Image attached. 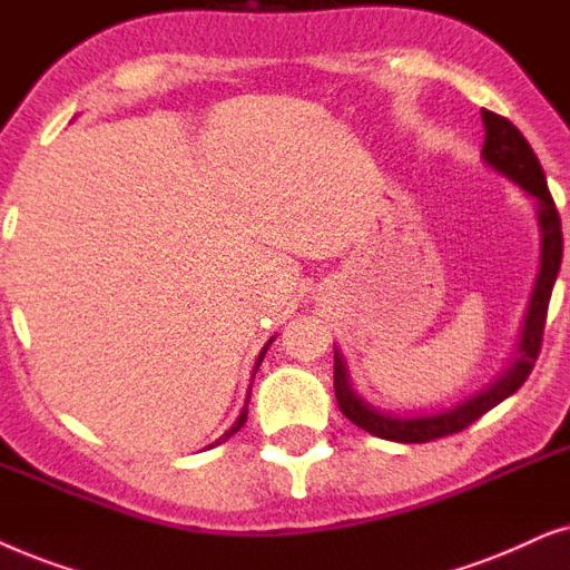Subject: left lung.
I'll return each mask as SVG.
<instances>
[{
    "label": "left lung",
    "mask_w": 570,
    "mask_h": 570,
    "mask_svg": "<svg viewBox=\"0 0 570 570\" xmlns=\"http://www.w3.org/2000/svg\"><path fill=\"white\" fill-rule=\"evenodd\" d=\"M484 121V146L482 156L492 169L505 174L515 185L527 189L529 195L537 197V216H540L542 229V261H540V276H537L532 302H529L527 321H523L519 356H515L511 367L503 377H498L490 389H484L476 396L466 399L464 404L449 409L440 414H424V416H399L381 412V409L370 406L367 401L360 399L348 383V373L344 356L336 352L333 356V389H336L338 409L344 412L346 420H352L356 428L367 430L370 435H377L383 440H393V443H430V440L453 435L461 432L469 424L488 414L492 406L511 396L523 385L529 373H532L537 356L542 348V333L544 321H548L550 294L552 284H556L560 261H563V232H560V216L552 200L548 179L540 166V158L529 146L527 138L515 130V127L505 117L495 111L482 109Z\"/></svg>",
    "instance_id": "obj_1"
}]
</instances>
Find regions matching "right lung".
Segmentation results:
<instances>
[{"label": "right lung", "instance_id": "1", "mask_svg": "<svg viewBox=\"0 0 570 570\" xmlns=\"http://www.w3.org/2000/svg\"><path fill=\"white\" fill-rule=\"evenodd\" d=\"M268 344H271V341H268ZM265 348H268V346H265ZM265 348H263V352H261V356H257V364H255V370H257V367H261V362H263V356H265ZM247 399H249V396H247ZM245 422H247V406H245V409H242L239 420L232 424V430H229V432H224V435H222V438H218V443H222V440H229V438L234 435V432H239L242 428H245Z\"/></svg>", "mask_w": 570, "mask_h": 570}]
</instances>
